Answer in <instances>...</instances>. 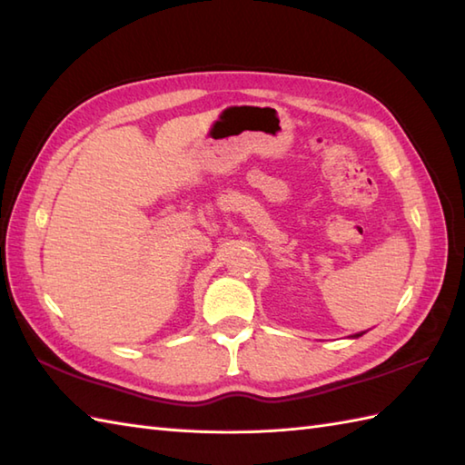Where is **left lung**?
<instances>
[{"instance_id": "8db88e82", "label": "left lung", "mask_w": 465, "mask_h": 465, "mask_svg": "<svg viewBox=\"0 0 465 465\" xmlns=\"http://www.w3.org/2000/svg\"><path fill=\"white\" fill-rule=\"evenodd\" d=\"M357 337H361V335H357Z\"/></svg>"}]
</instances>
